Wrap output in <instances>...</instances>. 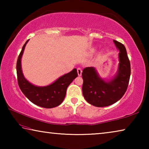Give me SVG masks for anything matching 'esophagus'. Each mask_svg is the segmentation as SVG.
I'll return each mask as SVG.
<instances>
[{
    "label": "esophagus",
    "instance_id": "esophagus-1",
    "mask_svg": "<svg viewBox=\"0 0 149 149\" xmlns=\"http://www.w3.org/2000/svg\"><path fill=\"white\" fill-rule=\"evenodd\" d=\"M77 74H78V75H81V74H82V69L81 68H78L77 69Z\"/></svg>",
    "mask_w": 149,
    "mask_h": 149
}]
</instances>
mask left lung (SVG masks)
Returning a JSON list of instances; mask_svg holds the SVG:
<instances>
[{
  "mask_svg": "<svg viewBox=\"0 0 149 149\" xmlns=\"http://www.w3.org/2000/svg\"><path fill=\"white\" fill-rule=\"evenodd\" d=\"M114 42L120 50L119 70L114 79L106 82L98 76L94 68L87 67L83 70V95L87 102L97 107H108L118 101L129 84L131 65L125 47L115 40Z\"/></svg>",
  "mask_w": 149,
  "mask_h": 149,
  "instance_id": "left-lung-1",
  "label": "left lung"
}]
</instances>
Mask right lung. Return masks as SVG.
<instances>
[{
    "instance_id": "1",
    "label": "right lung",
    "mask_w": 149,
    "mask_h": 149,
    "mask_svg": "<svg viewBox=\"0 0 149 149\" xmlns=\"http://www.w3.org/2000/svg\"><path fill=\"white\" fill-rule=\"evenodd\" d=\"M27 42L28 40L24 45L17 60V79L19 89L30 101L39 107L45 108L58 107L64 100L68 87L77 77V70L74 69L48 86L37 87L32 85L25 79L21 67V58Z\"/></svg>"
}]
</instances>
